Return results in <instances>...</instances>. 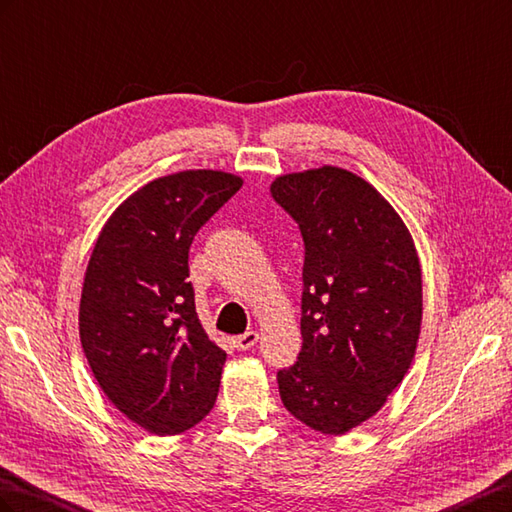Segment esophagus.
Here are the masks:
<instances>
[{
  "label": "esophagus",
  "instance_id": "34e87169",
  "mask_svg": "<svg viewBox=\"0 0 512 512\" xmlns=\"http://www.w3.org/2000/svg\"><path fill=\"white\" fill-rule=\"evenodd\" d=\"M256 342H258V333L256 331H247V333L232 339V344H235L237 350H250V348H254Z\"/></svg>",
  "mask_w": 512,
  "mask_h": 512
}]
</instances>
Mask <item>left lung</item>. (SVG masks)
<instances>
[{"instance_id": "8db88e82", "label": "left lung", "mask_w": 512, "mask_h": 512, "mask_svg": "<svg viewBox=\"0 0 512 512\" xmlns=\"http://www.w3.org/2000/svg\"><path fill=\"white\" fill-rule=\"evenodd\" d=\"M271 196L299 224L303 260L297 363L277 371L286 410L329 436L374 416L414 359L423 280L406 224L344 168L282 175Z\"/></svg>"}]
</instances>
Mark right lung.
I'll use <instances>...</instances> for the list:
<instances>
[{"instance_id": "obj_1", "label": "right lung", "mask_w": 512, "mask_h": 512, "mask_svg": "<svg viewBox=\"0 0 512 512\" xmlns=\"http://www.w3.org/2000/svg\"><path fill=\"white\" fill-rule=\"evenodd\" d=\"M243 181L222 170L153 179L117 207L91 252L79 309L87 363L130 421L173 436L211 412L226 352L196 314V232Z\"/></svg>"}]
</instances>
